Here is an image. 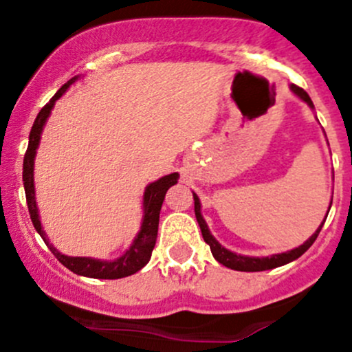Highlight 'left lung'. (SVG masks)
I'll use <instances>...</instances> for the list:
<instances>
[{"label":"left lung","instance_id":"left-lung-1","mask_svg":"<svg viewBox=\"0 0 352 352\" xmlns=\"http://www.w3.org/2000/svg\"><path fill=\"white\" fill-rule=\"evenodd\" d=\"M289 90L293 91V94L296 95V97L300 98V100H303L305 104H307L311 110L315 109L314 107V102H311V98L308 97V94L303 90V88L296 87V85H289ZM192 196H194V211H196V219H197V223H199V228H201V233H202V239H204V242L209 245V248H211L212 257H214L216 261L219 262V264L225 265V267L233 269V271H242V272H258V271H267V269L281 267V265L289 264V262L296 261L298 257H301V255H303L305 252H307L308 248H310L311 245H314L315 240H317L318 233H320L322 226H324L325 219H327V214H329V211H330V206H332V201H330L329 211H327V214H325V219L320 223V226H318V228H317V232H315L314 235H311L310 239H308L303 245H300V247L293 248V250L283 252V254L269 255V257H248V255L235 254V252L228 250V248L223 247V245L219 243L218 240H216L214 236L211 235V232H209L208 223H206V219L202 218L201 201H199V197H197L196 192H192Z\"/></svg>","mask_w":352,"mask_h":352}]
</instances>
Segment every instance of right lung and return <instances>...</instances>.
<instances>
[{"label":"right lung","instance_id":"1","mask_svg":"<svg viewBox=\"0 0 352 352\" xmlns=\"http://www.w3.org/2000/svg\"><path fill=\"white\" fill-rule=\"evenodd\" d=\"M80 76L71 78L67 83L63 85L58 90V94L49 100L38 112L37 119H35L34 126H32L30 136H28V148L23 158V187L25 196H27L28 212H30V219L34 223L35 230L38 235L42 236L49 250L56 255L59 262L65 267L69 269L71 272L78 276H85V278L94 279H120L127 278V276L134 274L140 269L150 262L151 252H153L156 243V233H158V221H160V209H162L163 199H165L166 190L172 186H175L179 180V173L173 172L168 175L162 177V179L155 180V182L148 184L143 194V219H141V226L138 235L134 236L131 247L124 252L120 257L113 258V261H102V258L95 257H71L65 255L58 250L51 242H49L47 235H45L44 228H42L41 218H38V208L37 201H35V184H34V163L35 155H37V148L41 144L42 131H44L45 122H47L49 116H51L52 109H54L56 102L66 94L67 88L78 81Z\"/></svg>","mask_w":352,"mask_h":352}]
</instances>
